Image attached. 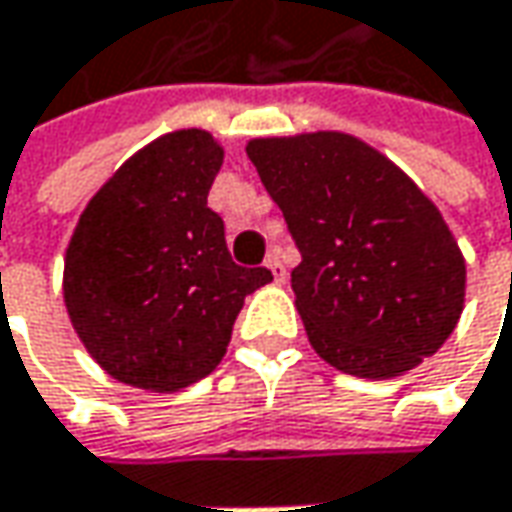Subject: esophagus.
Listing matches in <instances>:
<instances>
[{"mask_svg": "<svg viewBox=\"0 0 512 512\" xmlns=\"http://www.w3.org/2000/svg\"><path fill=\"white\" fill-rule=\"evenodd\" d=\"M265 265L270 267V273H273V282H276V285H285L287 270H285V265H282V253H279V250H273V253L267 256Z\"/></svg>", "mask_w": 512, "mask_h": 512, "instance_id": "1", "label": "esophagus"}]
</instances>
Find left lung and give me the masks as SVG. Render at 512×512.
<instances>
[{
	"mask_svg": "<svg viewBox=\"0 0 512 512\" xmlns=\"http://www.w3.org/2000/svg\"><path fill=\"white\" fill-rule=\"evenodd\" d=\"M302 253L290 273L313 350L359 379L433 356L464 307V259L439 207L362 139L319 130L247 142Z\"/></svg>",
	"mask_w": 512,
	"mask_h": 512,
	"instance_id": "1",
	"label": "left lung"
}]
</instances>
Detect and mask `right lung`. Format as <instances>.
Listing matches in <instances>:
<instances>
[{
  "instance_id": "add662e5",
  "label": "right lung",
  "mask_w": 512,
  "mask_h": 512,
  "mask_svg": "<svg viewBox=\"0 0 512 512\" xmlns=\"http://www.w3.org/2000/svg\"><path fill=\"white\" fill-rule=\"evenodd\" d=\"M225 150L207 130H173L110 176L65 253V305L116 382L176 393L222 362L247 293L267 267L230 259L207 193Z\"/></svg>"
}]
</instances>
